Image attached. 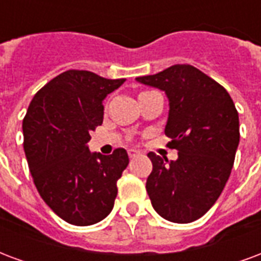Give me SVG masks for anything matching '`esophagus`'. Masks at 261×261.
<instances>
[{
	"label": "esophagus",
	"instance_id": "1",
	"mask_svg": "<svg viewBox=\"0 0 261 261\" xmlns=\"http://www.w3.org/2000/svg\"><path fill=\"white\" fill-rule=\"evenodd\" d=\"M138 155H140V152H138V150L128 149V156H130L131 159H133V158H136V156H138Z\"/></svg>",
	"mask_w": 261,
	"mask_h": 261
}]
</instances>
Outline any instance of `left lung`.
<instances>
[{"mask_svg":"<svg viewBox=\"0 0 261 261\" xmlns=\"http://www.w3.org/2000/svg\"><path fill=\"white\" fill-rule=\"evenodd\" d=\"M136 80L166 94L165 134L178 150V159L170 162L148 153L153 169L146 192L163 219L192 223L216 203L228 181L239 144L238 112L224 87L191 65Z\"/></svg>","mask_w":261,"mask_h":261,"instance_id":"left-lung-1","label":"left lung"}]
</instances>
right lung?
<instances>
[{
    "instance_id": "1",
    "label": "right lung",
    "mask_w": 261,
    "mask_h": 261,
    "mask_svg": "<svg viewBox=\"0 0 261 261\" xmlns=\"http://www.w3.org/2000/svg\"><path fill=\"white\" fill-rule=\"evenodd\" d=\"M87 70H67L34 95L23 119L24 153L38 194L73 225L99 223L111 213L117 179L128 165L123 148L90 152V133L103 120V99L124 83Z\"/></svg>"
}]
</instances>
